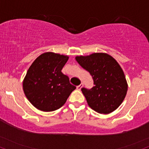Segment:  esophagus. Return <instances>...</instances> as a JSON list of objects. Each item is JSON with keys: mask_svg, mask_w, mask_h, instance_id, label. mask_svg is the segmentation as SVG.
Instances as JSON below:
<instances>
[{"mask_svg": "<svg viewBox=\"0 0 149 149\" xmlns=\"http://www.w3.org/2000/svg\"><path fill=\"white\" fill-rule=\"evenodd\" d=\"M83 86H84V84L81 83V84H80V85H79V86H77V89L79 90V91H80V90L82 88V87H83Z\"/></svg>", "mask_w": 149, "mask_h": 149, "instance_id": "1", "label": "esophagus"}]
</instances>
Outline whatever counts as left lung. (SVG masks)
I'll list each match as a JSON object with an SVG mask.
<instances>
[{
    "mask_svg": "<svg viewBox=\"0 0 149 149\" xmlns=\"http://www.w3.org/2000/svg\"><path fill=\"white\" fill-rule=\"evenodd\" d=\"M75 58L89 72L94 81L91 89L81 88L90 107L101 114L116 110L124 101L128 90L125 75L117 61L106 53H93Z\"/></svg>",
    "mask_w": 149,
    "mask_h": 149,
    "instance_id": "1",
    "label": "left lung"
}]
</instances>
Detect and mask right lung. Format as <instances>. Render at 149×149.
Listing matches in <instances>:
<instances>
[{
	"instance_id": "add662e5",
	"label": "right lung",
	"mask_w": 149,
	"mask_h": 149,
	"mask_svg": "<svg viewBox=\"0 0 149 149\" xmlns=\"http://www.w3.org/2000/svg\"><path fill=\"white\" fill-rule=\"evenodd\" d=\"M69 57L54 52L40 55L29 68L23 82L24 93L34 107L54 111L64 105L74 90L61 70Z\"/></svg>"
}]
</instances>
